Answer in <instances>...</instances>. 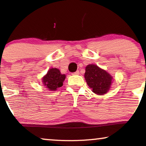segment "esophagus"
Masks as SVG:
<instances>
[{
    "instance_id": "1",
    "label": "esophagus",
    "mask_w": 146,
    "mask_h": 146,
    "mask_svg": "<svg viewBox=\"0 0 146 146\" xmlns=\"http://www.w3.org/2000/svg\"><path fill=\"white\" fill-rule=\"evenodd\" d=\"M79 71H77L76 72L73 73V75H79Z\"/></svg>"
}]
</instances>
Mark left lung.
<instances>
[{
	"mask_svg": "<svg viewBox=\"0 0 146 146\" xmlns=\"http://www.w3.org/2000/svg\"><path fill=\"white\" fill-rule=\"evenodd\" d=\"M84 76L92 91L98 95L106 94L111 87L112 83L111 75L96 65H87Z\"/></svg>",
	"mask_w": 146,
	"mask_h": 146,
	"instance_id": "obj_1",
	"label": "left lung"
}]
</instances>
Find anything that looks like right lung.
Wrapping results in <instances>:
<instances>
[{
  "mask_svg": "<svg viewBox=\"0 0 146 146\" xmlns=\"http://www.w3.org/2000/svg\"><path fill=\"white\" fill-rule=\"evenodd\" d=\"M66 75L61 74L59 69L51 68L48 70L46 75L42 77V83L49 91H54L58 88L62 87Z\"/></svg>",
  "mask_w": 146,
  "mask_h": 146,
  "instance_id": "1",
  "label": "right lung"
}]
</instances>
